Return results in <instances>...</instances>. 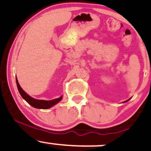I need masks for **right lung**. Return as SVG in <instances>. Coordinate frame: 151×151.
I'll return each mask as SVG.
<instances>
[{"instance_id": "add662e5", "label": "right lung", "mask_w": 151, "mask_h": 151, "mask_svg": "<svg viewBox=\"0 0 151 151\" xmlns=\"http://www.w3.org/2000/svg\"><path fill=\"white\" fill-rule=\"evenodd\" d=\"M16 83H17V86L18 91H19V93H20L21 96L29 104L31 105L32 106L35 108H38V109H48V108L51 107V106H54L55 104H56L57 103H58L60 100L62 99V96H60V98L55 99L51 100V101H45V100H39V99H35L32 98L30 96L28 95L22 89V88L19 85V83H18L17 80L16 79Z\"/></svg>"}]
</instances>
